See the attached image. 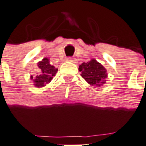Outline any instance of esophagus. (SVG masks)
I'll list each match as a JSON object with an SVG mask.
<instances>
[{"label": "esophagus", "mask_w": 146, "mask_h": 146, "mask_svg": "<svg viewBox=\"0 0 146 146\" xmlns=\"http://www.w3.org/2000/svg\"><path fill=\"white\" fill-rule=\"evenodd\" d=\"M66 60H67L68 62H74V61H75V60H74V59H73V58H72V57H68Z\"/></svg>", "instance_id": "esophagus-1"}]
</instances>
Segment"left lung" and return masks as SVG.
<instances>
[{
    "mask_svg": "<svg viewBox=\"0 0 146 146\" xmlns=\"http://www.w3.org/2000/svg\"><path fill=\"white\" fill-rule=\"evenodd\" d=\"M81 76L91 86L100 87L106 83L108 78L107 70L96 59H91L89 62H83L79 66Z\"/></svg>",
    "mask_w": 146,
    "mask_h": 146,
    "instance_id": "1",
    "label": "left lung"
}]
</instances>
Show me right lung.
<instances>
[{
    "mask_svg": "<svg viewBox=\"0 0 146 146\" xmlns=\"http://www.w3.org/2000/svg\"><path fill=\"white\" fill-rule=\"evenodd\" d=\"M37 65L38 67L41 70V73L35 77L31 76L30 79L33 81L35 87L41 88L51 82L53 76H56L58 69L55 67L53 65H51L48 58H44L38 62Z\"/></svg>",
    "mask_w": 146,
    "mask_h": 146,
    "instance_id": "obj_1",
    "label": "right lung"
}]
</instances>
